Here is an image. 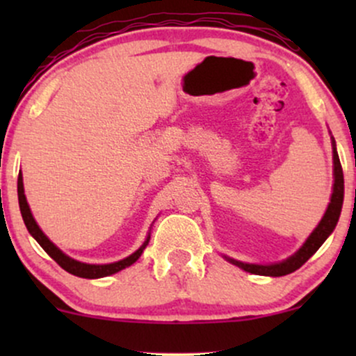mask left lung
<instances>
[{"label":"left lung","instance_id":"left-lung-1","mask_svg":"<svg viewBox=\"0 0 356 356\" xmlns=\"http://www.w3.org/2000/svg\"><path fill=\"white\" fill-rule=\"evenodd\" d=\"M333 175H334V184H333V194L330 199L328 209H326L325 216H323L320 224L314 227V231L309 234V238L306 239V243L301 246L293 256H289L288 259L281 261V263L275 264H249V263H241V261L232 259V257H226L227 261L236 266H239L244 271L251 273V275H261V276H284L289 273L296 271L298 268H301L306 261L312 257L314 252L320 249V246L325 243L326 238L332 234L334 227H337L338 219H340V212L343 206V194H345V182H343V169L340 164V157L337 152V144L333 140Z\"/></svg>","mask_w":356,"mask_h":356}]
</instances>
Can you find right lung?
<instances>
[{
    "label": "right lung",
    "mask_w": 356,
    "mask_h": 356,
    "mask_svg": "<svg viewBox=\"0 0 356 356\" xmlns=\"http://www.w3.org/2000/svg\"><path fill=\"white\" fill-rule=\"evenodd\" d=\"M18 201H19V211H22L24 226H26L28 232H30V234L36 239V243H38L40 246H42L44 251L48 252V256L53 257V259H55L56 263H58L60 266L65 269V271L70 273V275H75V276H80V277H88V280H95V277H104V276L115 275V273L122 271V269H125L127 266H130V264L136 263L138 257H140L142 252H144L147 244H149L150 234L147 236L145 243L142 244V246L138 248L137 251L134 252V254H130L129 257H125V259H122V261H117V263H110V264L80 263V261L73 259V257L65 254V252L61 251L60 248H56L55 244H53L51 241L48 239L47 236H44V232L40 229V226L36 224L33 214H31L30 206H28L26 197H24L22 172H19V175H18Z\"/></svg>",
    "instance_id": "obj_1"
}]
</instances>
